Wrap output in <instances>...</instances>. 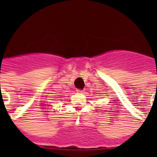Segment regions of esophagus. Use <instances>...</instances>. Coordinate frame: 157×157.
Instances as JSON below:
<instances>
[{
	"label": "esophagus",
	"instance_id": "34e87169",
	"mask_svg": "<svg viewBox=\"0 0 157 157\" xmlns=\"http://www.w3.org/2000/svg\"><path fill=\"white\" fill-rule=\"evenodd\" d=\"M83 91L84 90H76V92H77V93H83Z\"/></svg>",
	"mask_w": 157,
	"mask_h": 157
}]
</instances>
